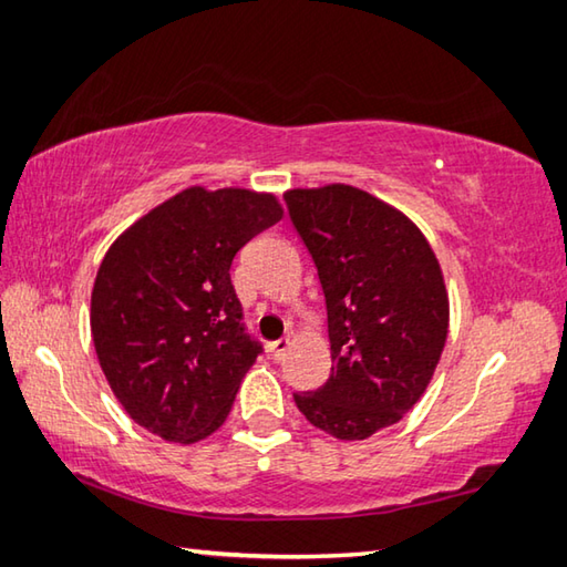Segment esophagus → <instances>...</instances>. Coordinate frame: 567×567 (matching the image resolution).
Masks as SVG:
<instances>
[{
  "label": "esophagus",
  "instance_id": "34e87169",
  "mask_svg": "<svg viewBox=\"0 0 567 567\" xmlns=\"http://www.w3.org/2000/svg\"><path fill=\"white\" fill-rule=\"evenodd\" d=\"M287 348H290V338H280V340H275V342H270L267 344V352L272 354V360H277L280 362L282 358H285V352H287Z\"/></svg>",
  "mask_w": 567,
  "mask_h": 567
}]
</instances>
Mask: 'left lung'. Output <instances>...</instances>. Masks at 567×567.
Masks as SVG:
<instances>
[{
    "label": "left lung",
    "instance_id": "8db88e82",
    "mask_svg": "<svg viewBox=\"0 0 567 567\" xmlns=\"http://www.w3.org/2000/svg\"><path fill=\"white\" fill-rule=\"evenodd\" d=\"M328 305L332 372L295 392L315 427L364 440L422 398L447 340L443 270L425 235L382 199L350 185L285 192Z\"/></svg>",
    "mask_w": 567,
    "mask_h": 567
}]
</instances>
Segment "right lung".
<instances>
[{"label": "right lung", "mask_w": 567, "mask_h": 567, "mask_svg": "<svg viewBox=\"0 0 567 567\" xmlns=\"http://www.w3.org/2000/svg\"><path fill=\"white\" fill-rule=\"evenodd\" d=\"M282 219L275 195L182 189L114 239L92 290V340L127 415L167 443L223 425L262 344L243 324L229 267Z\"/></svg>", "instance_id": "right-lung-1"}]
</instances>
